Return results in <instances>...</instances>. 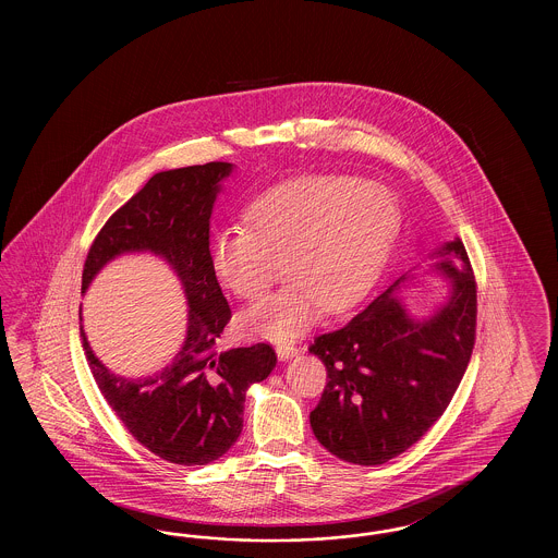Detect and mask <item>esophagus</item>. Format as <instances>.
Returning <instances> with one entry per match:
<instances>
[{"label":"esophagus","instance_id":"obj_1","mask_svg":"<svg viewBox=\"0 0 558 558\" xmlns=\"http://www.w3.org/2000/svg\"><path fill=\"white\" fill-rule=\"evenodd\" d=\"M276 353H278L280 360H289V357L299 353V347L294 345V343H278L276 345Z\"/></svg>","mask_w":558,"mask_h":558}]
</instances>
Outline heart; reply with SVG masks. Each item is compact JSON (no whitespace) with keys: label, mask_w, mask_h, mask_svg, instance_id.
<instances>
[{"label":"heart","mask_w":558,"mask_h":558,"mask_svg":"<svg viewBox=\"0 0 558 558\" xmlns=\"http://www.w3.org/2000/svg\"><path fill=\"white\" fill-rule=\"evenodd\" d=\"M244 223L213 234V271L228 291L257 301L282 264L291 282L248 310L240 326L284 341L322 310L339 314L368 294L398 226V201L372 182L296 180L253 201Z\"/></svg>","instance_id":"heart-1"}]
</instances>
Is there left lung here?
<instances>
[{
  "mask_svg": "<svg viewBox=\"0 0 558 558\" xmlns=\"http://www.w3.org/2000/svg\"><path fill=\"white\" fill-rule=\"evenodd\" d=\"M437 269L450 278L448 303L412 319L389 289L345 326L314 339L310 351L328 383L310 423L337 458L376 466L412 448L435 425L466 372L477 330V282L462 240L444 242Z\"/></svg>",
  "mask_w": 558,
  "mask_h": 558,
  "instance_id": "left-lung-1",
  "label": "left lung"
}]
</instances>
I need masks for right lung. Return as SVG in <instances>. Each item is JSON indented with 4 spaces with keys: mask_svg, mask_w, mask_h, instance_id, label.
Wrapping results in <instances>:
<instances>
[{
    "mask_svg": "<svg viewBox=\"0 0 558 558\" xmlns=\"http://www.w3.org/2000/svg\"><path fill=\"white\" fill-rule=\"evenodd\" d=\"M230 162L160 171L108 217L87 251L81 291L110 259L150 251L167 259L187 296V335L175 360L146 378L107 371L87 345L83 351L100 393L117 418L146 450L167 462L203 466L230 450L242 430L246 389L276 366L267 343L217 351L232 318L211 267L209 219Z\"/></svg>",
    "mask_w": 558,
    "mask_h": 558,
    "instance_id": "obj_1",
    "label": "right lung"
}]
</instances>
